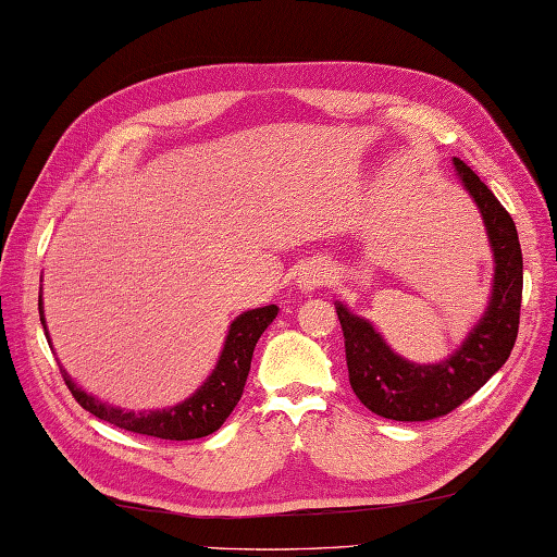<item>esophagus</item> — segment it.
I'll list each match as a JSON object with an SVG mask.
<instances>
[{"label":"esophagus","instance_id":"34e87169","mask_svg":"<svg viewBox=\"0 0 557 557\" xmlns=\"http://www.w3.org/2000/svg\"><path fill=\"white\" fill-rule=\"evenodd\" d=\"M322 280H324V275H322L320 268H306L301 277H298V282H301L304 289H315Z\"/></svg>","mask_w":557,"mask_h":557}]
</instances>
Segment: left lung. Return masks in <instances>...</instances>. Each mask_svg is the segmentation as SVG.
<instances>
[{
    "mask_svg": "<svg viewBox=\"0 0 557 557\" xmlns=\"http://www.w3.org/2000/svg\"><path fill=\"white\" fill-rule=\"evenodd\" d=\"M454 164L482 211L496 259L492 304L466 344L442 364H411L383 344L372 324L336 306L352 393L383 419L431 421L449 414L504 367L518 338L522 249L516 223L473 169L459 157Z\"/></svg>",
    "mask_w": 557,
    "mask_h": 557,
    "instance_id": "left-lung-1",
    "label": "left lung"
}]
</instances>
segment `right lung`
<instances>
[{"instance_id": "add662e5", "label": "right lung", "mask_w": 557, "mask_h": 557, "mask_svg": "<svg viewBox=\"0 0 557 557\" xmlns=\"http://www.w3.org/2000/svg\"><path fill=\"white\" fill-rule=\"evenodd\" d=\"M275 315H277V306L256 308L245 312V315H239L231 324L221 360L216 369H213V374L207 379L205 386L199 388L193 397H188V400L171 409L143 411V414L122 411L94 400L91 395L77 388L73 379L65 374V369H61V376L79 407L91 411V414L101 421L122 428V431L160 437V440L207 437L211 433H216L223 425V421L231 417V411L237 407L242 393H245L256 341L261 338V334L268 330V324L275 320ZM39 318H41V324H45L41 301H39Z\"/></svg>"}]
</instances>
